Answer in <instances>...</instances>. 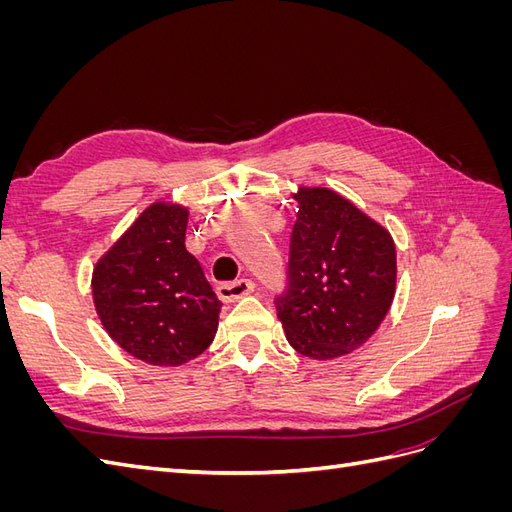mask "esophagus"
Segmentation results:
<instances>
[{"instance_id": "34e87169", "label": "esophagus", "mask_w": 512, "mask_h": 512, "mask_svg": "<svg viewBox=\"0 0 512 512\" xmlns=\"http://www.w3.org/2000/svg\"><path fill=\"white\" fill-rule=\"evenodd\" d=\"M254 292V282L252 280H237V282H228L218 286V297L222 301H237L247 297V294Z\"/></svg>"}]
</instances>
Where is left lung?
Wrapping results in <instances>:
<instances>
[{
  "mask_svg": "<svg viewBox=\"0 0 512 512\" xmlns=\"http://www.w3.org/2000/svg\"><path fill=\"white\" fill-rule=\"evenodd\" d=\"M288 284L275 297L290 346L329 361L363 346L395 297V243L378 222L327 188H299Z\"/></svg>",
  "mask_w": 512,
  "mask_h": 512,
  "instance_id": "8db88e82",
  "label": "left lung"
}]
</instances>
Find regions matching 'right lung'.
<instances>
[{
  "mask_svg": "<svg viewBox=\"0 0 512 512\" xmlns=\"http://www.w3.org/2000/svg\"><path fill=\"white\" fill-rule=\"evenodd\" d=\"M188 209L153 203L94 269L96 312L106 333L149 365L196 359L218 331L222 301L185 250Z\"/></svg>",
  "mask_w": 512,
  "mask_h": 512,
  "instance_id": "add662e5",
  "label": "right lung"
}]
</instances>
